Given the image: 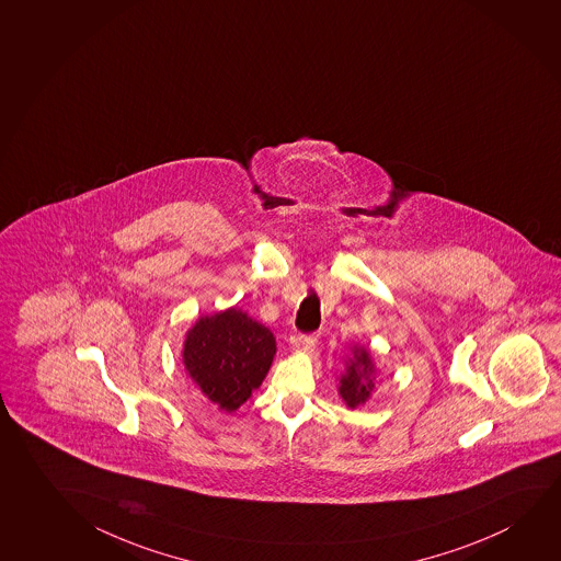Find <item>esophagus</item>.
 I'll return each mask as SVG.
<instances>
[{
  "label": "esophagus",
  "instance_id": "esophagus-1",
  "mask_svg": "<svg viewBox=\"0 0 561 561\" xmlns=\"http://www.w3.org/2000/svg\"><path fill=\"white\" fill-rule=\"evenodd\" d=\"M319 337V332H312V334H299V344L309 350V347H314V345H317Z\"/></svg>",
  "mask_w": 561,
  "mask_h": 561
}]
</instances>
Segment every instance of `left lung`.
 <instances>
[{"label": "left lung", "instance_id": "left-lung-1", "mask_svg": "<svg viewBox=\"0 0 561 561\" xmlns=\"http://www.w3.org/2000/svg\"><path fill=\"white\" fill-rule=\"evenodd\" d=\"M373 367L371 357L367 354V350H355L354 362L350 365V369L345 373L344 377L340 379L342 387H340V394L345 400V404L350 408L363 404L369 394H371L373 387Z\"/></svg>", "mask_w": 561, "mask_h": 561}]
</instances>
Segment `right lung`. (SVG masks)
<instances>
[{"label": "right lung", "mask_w": 561, "mask_h": 561, "mask_svg": "<svg viewBox=\"0 0 561 561\" xmlns=\"http://www.w3.org/2000/svg\"><path fill=\"white\" fill-rule=\"evenodd\" d=\"M274 354V334L239 309H229L194 324L182 359L199 390L225 412H233L262 385Z\"/></svg>", "instance_id": "right-lung-1"}]
</instances>
